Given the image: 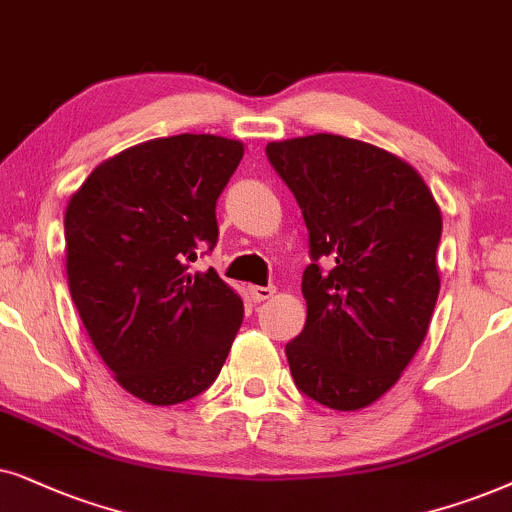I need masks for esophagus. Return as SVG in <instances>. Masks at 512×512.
Returning <instances> with one entry per match:
<instances>
[{
  "mask_svg": "<svg viewBox=\"0 0 512 512\" xmlns=\"http://www.w3.org/2000/svg\"><path fill=\"white\" fill-rule=\"evenodd\" d=\"M248 292L255 302H264V299H271L276 295V288L274 285H269V288H262V285H250Z\"/></svg>",
  "mask_w": 512,
  "mask_h": 512,
  "instance_id": "1",
  "label": "esophagus"
}]
</instances>
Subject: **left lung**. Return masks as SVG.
I'll list each match as a JSON object with an SVG mask.
<instances>
[{
    "instance_id": "left-lung-1",
    "label": "left lung",
    "mask_w": 512,
    "mask_h": 512,
    "mask_svg": "<svg viewBox=\"0 0 512 512\" xmlns=\"http://www.w3.org/2000/svg\"><path fill=\"white\" fill-rule=\"evenodd\" d=\"M267 156L302 208L313 257L304 330L285 346L290 372L316 403L363 410L426 339L440 206L417 168L370 142L316 133L269 142Z\"/></svg>"
}]
</instances>
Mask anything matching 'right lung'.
Returning a JSON list of instances; mask_svg holds the SVG:
<instances>
[{
	"label": "right lung",
	"instance_id": "add662e5",
	"mask_svg": "<svg viewBox=\"0 0 512 512\" xmlns=\"http://www.w3.org/2000/svg\"><path fill=\"white\" fill-rule=\"evenodd\" d=\"M243 142L210 133L154 138L93 168L65 208V269L88 337L121 388L177 405L220 374L243 302L210 267L215 203Z\"/></svg>",
	"mask_w": 512,
	"mask_h": 512
}]
</instances>
